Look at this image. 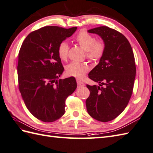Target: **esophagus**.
<instances>
[{"label":"esophagus","instance_id":"obj_1","mask_svg":"<svg viewBox=\"0 0 153 153\" xmlns=\"http://www.w3.org/2000/svg\"><path fill=\"white\" fill-rule=\"evenodd\" d=\"M76 82H77V85L79 87H82L84 86V84L79 79H76Z\"/></svg>","mask_w":153,"mask_h":153}]
</instances>
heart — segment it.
<instances>
[{
  "instance_id": "b5f03b06",
  "label": "heart",
  "mask_w": 153,
  "mask_h": 153,
  "mask_svg": "<svg viewBox=\"0 0 153 153\" xmlns=\"http://www.w3.org/2000/svg\"><path fill=\"white\" fill-rule=\"evenodd\" d=\"M75 41L85 50L86 55L88 59L93 62L100 59L103 56L105 50V43L103 40H97L85 30H81L75 37ZM69 45L65 42H61L57 48V53L59 58L65 61L69 52ZM66 73L70 76L80 78L86 74L89 67L86 63L71 62L65 67Z\"/></svg>"
}]
</instances>
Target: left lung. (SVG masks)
<instances>
[{
  "mask_svg": "<svg viewBox=\"0 0 153 153\" xmlns=\"http://www.w3.org/2000/svg\"><path fill=\"white\" fill-rule=\"evenodd\" d=\"M88 32L102 38L105 50L88 74L100 86L86 84L90 92L86 101L87 111L94 119L108 122L123 113L133 92L136 73L134 52L126 36L116 30L101 26Z\"/></svg>",
  "mask_w": 153,
  "mask_h": 153,
  "instance_id": "8db88e82",
  "label": "left lung"
}]
</instances>
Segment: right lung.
Instances as JSON below:
<instances>
[{"mask_svg": "<svg viewBox=\"0 0 153 153\" xmlns=\"http://www.w3.org/2000/svg\"><path fill=\"white\" fill-rule=\"evenodd\" d=\"M77 27L46 26L29 33L18 55V86L26 107L45 123L58 120L65 113V100L76 88L74 77L59 79L64 68L57 48Z\"/></svg>", "mask_w": 153, "mask_h": 153, "instance_id": "right-lung-1", "label": "right lung"}]
</instances>
